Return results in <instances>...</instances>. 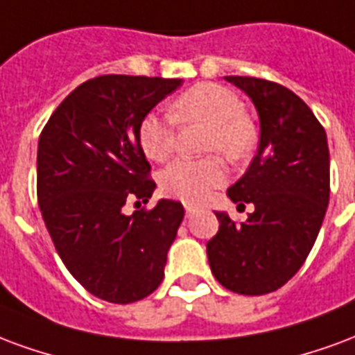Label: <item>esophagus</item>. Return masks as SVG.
Listing matches in <instances>:
<instances>
[{"label": "esophagus", "instance_id": "esophagus-1", "mask_svg": "<svg viewBox=\"0 0 355 355\" xmlns=\"http://www.w3.org/2000/svg\"><path fill=\"white\" fill-rule=\"evenodd\" d=\"M193 211H195V206H193V204H185V214H187V216H191Z\"/></svg>", "mask_w": 355, "mask_h": 355}]
</instances>
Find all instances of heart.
Instances as JSON below:
<instances>
[{
  "label": "heart",
  "mask_w": 355,
  "mask_h": 355,
  "mask_svg": "<svg viewBox=\"0 0 355 355\" xmlns=\"http://www.w3.org/2000/svg\"><path fill=\"white\" fill-rule=\"evenodd\" d=\"M204 123V151H221L231 160H244L255 147L257 130L244 115V103L232 90L216 83H198L170 103V117L147 113L138 124V144L149 160H166L175 147V123ZM227 180L219 155L204 159H178L159 175V187L166 196L183 202H202L211 189Z\"/></svg>",
  "instance_id": "b5f03b06"
}]
</instances>
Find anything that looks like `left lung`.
<instances>
[{
  "label": "left lung",
  "instance_id": "obj_1",
  "mask_svg": "<svg viewBox=\"0 0 355 355\" xmlns=\"http://www.w3.org/2000/svg\"><path fill=\"white\" fill-rule=\"evenodd\" d=\"M250 96L261 121L257 155L227 195L252 202L244 223L217 211L208 244L216 280L240 295H265L293 278L309 257L329 204L325 130L299 96L266 79L229 75Z\"/></svg>",
  "mask_w": 355,
  "mask_h": 355
}]
</instances>
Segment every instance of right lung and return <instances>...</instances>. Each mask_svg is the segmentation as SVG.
Returning <instances> with one entry per match:
<instances>
[{
    "instance_id": "obj_1",
    "label": "right lung",
    "mask_w": 355,
    "mask_h": 355,
    "mask_svg": "<svg viewBox=\"0 0 355 355\" xmlns=\"http://www.w3.org/2000/svg\"><path fill=\"white\" fill-rule=\"evenodd\" d=\"M180 85L100 75L69 92L41 130L37 202L46 231L71 276L103 301H141L164 278L185 209L175 200L132 216L123 208L151 198L155 181L139 149L138 124Z\"/></svg>"
}]
</instances>
